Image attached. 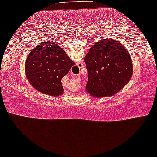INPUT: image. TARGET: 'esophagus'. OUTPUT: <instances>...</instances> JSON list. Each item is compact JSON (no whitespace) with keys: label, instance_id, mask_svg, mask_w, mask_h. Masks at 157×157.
Masks as SVG:
<instances>
[{"label":"esophagus","instance_id":"34e87169","mask_svg":"<svg viewBox=\"0 0 157 157\" xmlns=\"http://www.w3.org/2000/svg\"><path fill=\"white\" fill-rule=\"evenodd\" d=\"M79 64H80V63H79ZM82 66H83V64H81V67H79V66H78V68H79V69H80V68H81V67H82Z\"/></svg>","mask_w":157,"mask_h":157}]
</instances>
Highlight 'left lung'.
<instances>
[{"instance_id":"left-lung-1","label":"left lung","mask_w":157,"mask_h":157,"mask_svg":"<svg viewBox=\"0 0 157 157\" xmlns=\"http://www.w3.org/2000/svg\"><path fill=\"white\" fill-rule=\"evenodd\" d=\"M88 81L86 91L94 98L111 97L126 86L132 75L131 55L114 39L100 40L84 58Z\"/></svg>"}]
</instances>
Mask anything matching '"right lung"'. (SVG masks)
<instances>
[{
  "label": "right lung",
  "mask_w": 157,
  "mask_h": 157,
  "mask_svg": "<svg viewBox=\"0 0 157 157\" xmlns=\"http://www.w3.org/2000/svg\"><path fill=\"white\" fill-rule=\"evenodd\" d=\"M75 64L64 50L52 41L41 42L28 55L25 74L40 93L58 97L64 93L61 80Z\"/></svg>",
  "instance_id": "1"
}]
</instances>
